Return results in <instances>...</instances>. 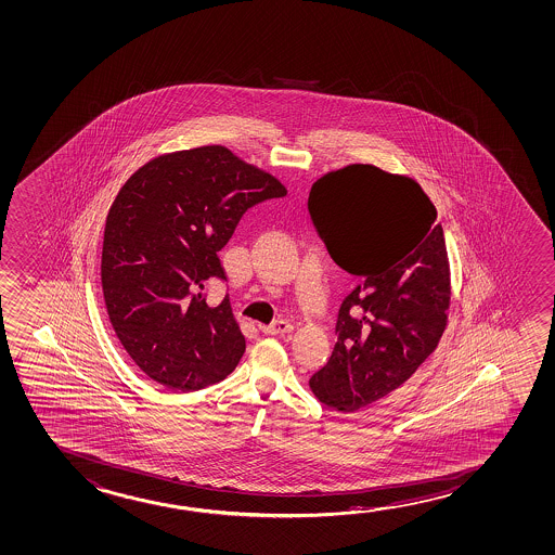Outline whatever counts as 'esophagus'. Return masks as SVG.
I'll return each mask as SVG.
<instances>
[{"instance_id":"esophagus-1","label":"esophagus","mask_w":555,"mask_h":555,"mask_svg":"<svg viewBox=\"0 0 555 555\" xmlns=\"http://www.w3.org/2000/svg\"><path fill=\"white\" fill-rule=\"evenodd\" d=\"M260 332L266 333V335H285V333L293 332V325L289 322L278 320V322L270 323V325H260Z\"/></svg>"}]
</instances>
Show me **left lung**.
I'll use <instances>...</instances> for the list:
<instances>
[{
	"label": "left lung",
	"mask_w": 555,
	"mask_h": 555,
	"mask_svg": "<svg viewBox=\"0 0 555 555\" xmlns=\"http://www.w3.org/2000/svg\"><path fill=\"white\" fill-rule=\"evenodd\" d=\"M308 210L335 264L360 280L340 302L337 343L310 389L356 412L397 390L439 345L450 307L444 232L420 183L373 165L320 178Z\"/></svg>",
	"instance_id": "8db88e82"
}]
</instances>
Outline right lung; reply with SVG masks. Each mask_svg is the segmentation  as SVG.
Listing matches in <instances>:
<instances>
[{
	"label": "right lung",
	"instance_id": "add662e5",
	"mask_svg": "<svg viewBox=\"0 0 555 555\" xmlns=\"http://www.w3.org/2000/svg\"><path fill=\"white\" fill-rule=\"evenodd\" d=\"M287 190L222 145L153 158L108 210L101 285L108 320L141 372L166 389H205L240 364L245 337L225 295L208 307L205 287L225 282L218 250L241 216Z\"/></svg>",
	"mask_w": 555,
	"mask_h": 555
}]
</instances>
